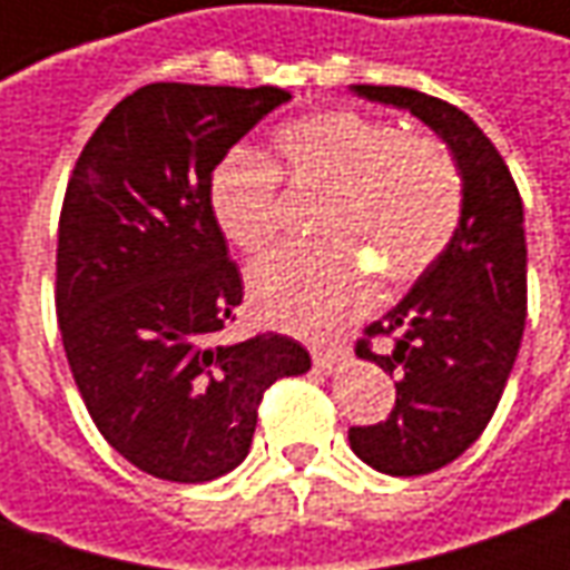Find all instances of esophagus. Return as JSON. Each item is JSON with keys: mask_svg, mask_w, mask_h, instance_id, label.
I'll list each match as a JSON object with an SVG mask.
<instances>
[{"mask_svg": "<svg viewBox=\"0 0 570 570\" xmlns=\"http://www.w3.org/2000/svg\"><path fill=\"white\" fill-rule=\"evenodd\" d=\"M345 360V351L342 347H314V370L317 372H335L338 363Z\"/></svg>", "mask_w": 570, "mask_h": 570, "instance_id": "34e87169", "label": "esophagus"}]
</instances>
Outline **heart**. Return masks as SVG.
<instances>
[{"instance_id": "1", "label": "heart", "mask_w": 570, "mask_h": 570, "mask_svg": "<svg viewBox=\"0 0 570 570\" xmlns=\"http://www.w3.org/2000/svg\"><path fill=\"white\" fill-rule=\"evenodd\" d=\"M274 146L289 186L326 191L317 219L326 244L286 249L249 272L253 305L284 330L333 333L370 305L364 261L387 286H406L430 272L458 232L464 188L433 137L400 134L354 109H326L284 125ZM277 183L272 164L249 151L213 170V219L247 256H262L281 235Z\"/></svg>"}]
</instances>
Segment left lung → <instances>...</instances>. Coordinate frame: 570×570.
<instances>
[{
    "mask_svg": "<svg viewBox=\"0 0 570 570\" xmlns=\"http://www.w3.org/2000/svg\"><path fill=\"white\" fill-rule=\"evenodd\" d=\"M370 104L406 109L440 137L461 176V223L440 259L366 330L394 335L357 357L396 379L387 421L351 428L363 464L387 476H421L464 454L498 409L522 345L528 305V249L522 198L494 142L458 106L384 85H351Z\"/></svg>",
    "mask_w": 570,
    "mask_h": 570,
    "instance_id": "8db88e82",
    "label": "left lung"
}]
</instances>
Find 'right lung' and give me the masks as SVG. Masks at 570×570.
<instances>
[{
    "label": "right lung",
    "instance_id": "1",
    "mask_svg": "<svg viewBox=\"0 0 570 570\" xmlns=\"http://www.w3.org/2000/svg\"><path fill=\"white\" fill-rule=\"evenodd\" d=\"M289 94L158 81L100 121L69 176L57 235V323L106 442L142 473L210 482L249 452L296 338L219 342L244 298L210 210V176Z\"/></svg>",
    "mask_w": 570,
    "mask_h": 570
}]
</instances>
